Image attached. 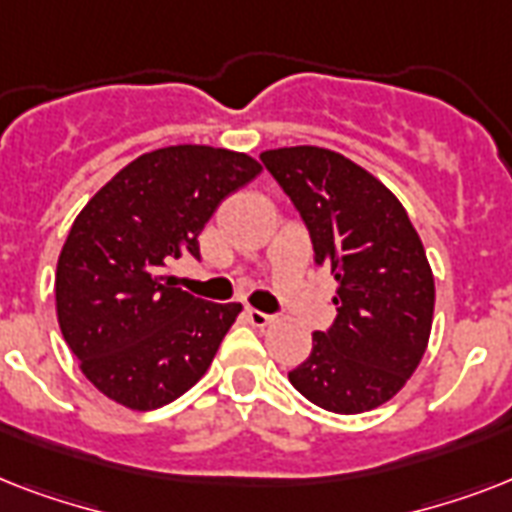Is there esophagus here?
Returning a JSON list of instances; mask_svg holds the SVG:
<instances>
[{"mask_svg":"<svg viewBox=\"0 0 512 512\" xmlns=\"http://www.w3.org/2000/svg\"><path fill=\"white\" fill-rule=\"evenodd\" d=\"M247 319L252 327H268L273 321L271 313H263V311H257V308H247Z\"/></svg>","mask_w":512,"mask_h":512,"instance_id":"34e87169","label":"esophagus"}]
</instances>
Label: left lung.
Returning a JSON list of instances; mask_svg holds the SVG:
<instances>
[{
  "label": "left lung",
  "instance_id": "left-lung-1",
  "mask_svg": "<svg viewBox=\"0 0 512 512\" xmlns=\"http://www.w3.org/2000/svg\"><path fill=\"white\" fill-rule=\"evenodd\" d=\"M260 162L303 217L316 265L337 279L335 324L289 382L321 409L369 412L404 388L428 348L436 287L401 201L342 154L295 146Z\"/></svg>",
  "mask_w": 512,
  "mask_h": 512
}]
</instances>
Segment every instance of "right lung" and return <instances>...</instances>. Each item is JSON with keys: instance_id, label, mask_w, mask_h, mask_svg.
Segmentation results:
<instances>
[{"instance_id": "obj_1", "label": "right lung", "mask_w": 512, "mask_h": 512, "mask_svg": "<svg viewBox=\"0 0 512 512\" xmlns=\"http://www.w3.org/2000/svg\"><path fill=\"white\" fill-rule=\"evenodd\" d=\"M260 170L228 148H159L79 212L58 257L55 305L63 340L103 396L148 412L204 377L241 305L188 295L167 268L199 260L209 217Z\"/></svg>"}]
</instances>
